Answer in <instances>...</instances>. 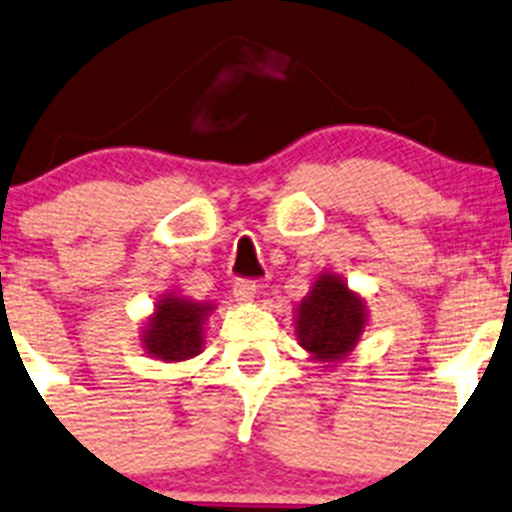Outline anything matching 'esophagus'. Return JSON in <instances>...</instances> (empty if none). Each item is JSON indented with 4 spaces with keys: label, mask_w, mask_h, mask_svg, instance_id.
<instances>
[{
    "label": "esophagus",
    "mask_w": 512,
    "mask_h": 512,
    "mask_svg": "<svg viewBox=\"0 0 512 512\" xmlns=\"http://www.w3.org/2000/svg\"><path fill=\"white\" fill-rule=\"evenodd\" d=\"M257 289H260V285H257L255 280H235V285H232V294H235L237 302H252Z\"/></svg>",
    "instance_id": "obj_1"
}]
</instances>
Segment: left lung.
I'll return each instance as SVG.
<instances>
[{"instance_id": "left-lung-1", "label": "left lung", "mask_w": 512, "mask_h": 512, "mask_svg": "<svg viewBox=\"0 0 512 512\" xmlns=\"http://www.w3.org/2000/svg\"><path fill=\"white\" fill-rule=\"evenodd\" d=\"M366 327L364 299L342 277H317L312 292L297 307V339L314 361H342L356 347Z\"/></svg>"}]
</instances>
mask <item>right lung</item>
<instances>
[{
    "label": "right lung",
    "mask_w": 512,
    "mask_h": 512,
    "mask_svg": "<svg viewBox=\"0 0 512 512\" xmlns=\"http://www.w3.org/2000/svg\"><path fill=\"white\" fill-rule=\"evenodd\" d=\"M215 304L165 294L143 329V347L160 361H185L203 352V327Z\"/></svg>",
    "instance_id": "add662e5"
}]
</instances>
